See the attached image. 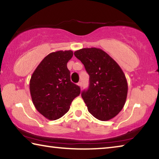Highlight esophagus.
<instances>
[{
  "label": "esophagus",
  "mask_w": 159,
  "mask_h": 159,
  "mask_svg": "<svg viewBox=\"0 0 159 159\" xmlns=\"http://www.w3.org/2000/svg\"><path fill=\"white\" fill-rule=\"evenodd\" d=\"M77 85H79V87H80V89H81V88H82V83H80V82H79V83H77Z\"/></svg>",
  "instance_id": "1"
}]
</instances>
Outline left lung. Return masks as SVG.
<instances>
[{
	"label": "left lung",
	"instance_id": "1",
	"mask_svg": "<svg viewBox=\"0 0 159 159\" xmlns=\"http://www.w3.org/2000/svg\"><path fill=\"white\" fill-rule=\"evenodd\" d=\"M74 55L84 64L90 76V86L82 93L88 110L97 119L109 120L125 105L128 83L123 70L100 48H82Z\"/></svg>",
	"mask_w": 159,
	"mask_h": 159
}]
</instances>
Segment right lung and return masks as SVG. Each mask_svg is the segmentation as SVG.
Returning <instances> with one entry per match:
<instances>
[{
    "label": "right lung",
    "instance_id": "1",
    "mask_svg": "<svg viewBox=\"0 0 159 159\" xmlns=\"http://www.w3.org/2000/svg\"><path fill=\"white\" fill-rule=\"evenodd\" d=\"M72 50H58L48 55L32 74L29 90L35 108L50 120L69 111L72 101L80 95L79 86L70 80L67 62Z\"/></svg>",
    "mask_w": 159,
    "mask_h": 159
}]
</instances>
